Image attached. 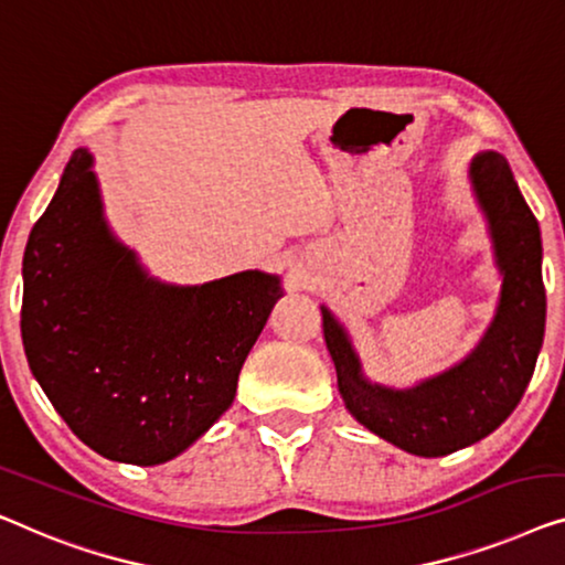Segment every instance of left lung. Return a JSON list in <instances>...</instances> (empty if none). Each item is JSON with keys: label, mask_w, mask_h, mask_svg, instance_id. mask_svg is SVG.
I'll return each instance as SVG.
<instances>
[{"label": "left lung", "mask_w": 565, "mask_h": 565, "mask_svg": "<svg viewBox=\"0 0 565 565\" xmlns=\"http://www.w3.org/2000/svg\"><path fill=\"white\" fill-rule=\"evenodd\" d=\"M468 181L487 220L502 291L494 320L466 359L412 386L379 384L363 373L345 324L320 307L345 409L381 440L423 458L448 456L494 433L520 404L545 335L543 243L535 214L510 163L494 150L471 158Z\"/></svg>", "instance_id": "8db88e82"}]
</instances>
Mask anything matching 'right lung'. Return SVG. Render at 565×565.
Here are the masks:
<instances>
[{"label":"right lung","instance_id":"1","mask_svg":"<svg viewBox=\"0 0 565 565\" xmlns=\"http://www.w3.org/2000/svg\"><path fill=\"white\" fill-rule=\"evenodd\" d=\"M281 297L266 271L194 286L148 276L109 227L94 156L78 148L28 237L22 345L78 440L117 463L158 466L230 409Z\"/></svg>","mask_w":565,"mask_h":565}]
</instances>
